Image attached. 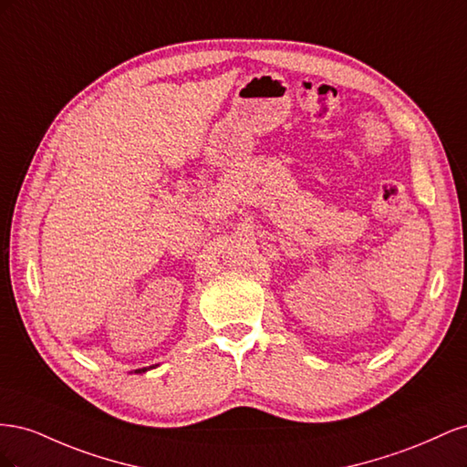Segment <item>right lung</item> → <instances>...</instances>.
Here are the masks:
<instances>
[{
	"label": "right lung",
	"instance_id": "obj_1",
	"mask_svg": "<svg viewBox=\"0 0 467 467\" xmlns=\"http://www.w3.org/2000/svg\"><path fill=\"white\" fill-rule=\"evenodd\" d=\"M151 368H155V366H150V368H138V370H134V374H144V372H148Z\"/></svg>",
	"mask_w": 467,
	"mask_h": 467
}]
</instances>
